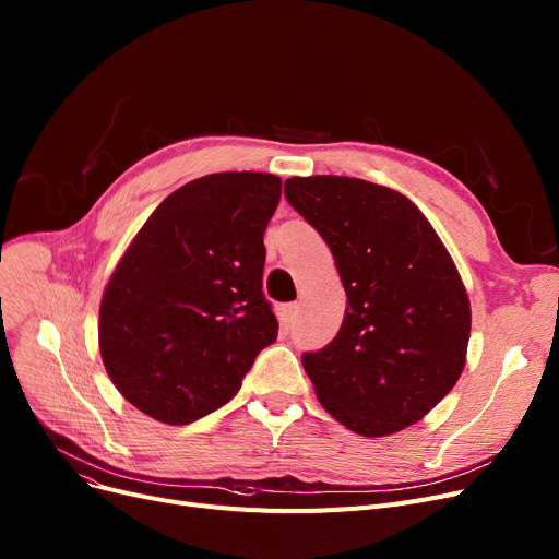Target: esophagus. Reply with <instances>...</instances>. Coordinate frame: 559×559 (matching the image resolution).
Returning <instances> with one entry per match:
<instances>
[{"instance_id":"esophagus-1","label":"esophagus","mask_w":559,"mask_h":559,"mask_svg":"<svg viewBox=\"0 0 559 559\" xmlns=\"http://www.w3.org/2000/svg\"><path fill=\"white\" fill-rule=\"evenodd\" d=\"M297 319H299V304H287V306L283 308V317H281L283 326H285V329H292V326H295Z\"/></svg>"}]
</instances>
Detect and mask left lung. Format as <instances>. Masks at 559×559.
I'll return each mask as SVG.
<instances>
[{
	"label": "left lung",
	"instance_id": "1",
	"mask_svg": "<svg viewBox=\"0 0 559 559\" xmlns=\"http://www.w3.org/2000/svg\"><path fill=\"white\" fill-rule=\"evenodd\" d=\"M285 199L329 245L346 292L340 333L301 362L348 430L417 424L464 369L472 310L455 264L417 205L348 176H295Z\"/></svg>",
	"mask_w": 559,
	"mask_h": 559
}]
</instances>
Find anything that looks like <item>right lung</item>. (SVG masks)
<instances>
[{
    "label": "right lung",
    "mask_w": 559,
    "mask_h": 559,
    "mask_svg": "<svg viewBox=\"0 0 559 559\" xmlns=\"http://www.w3.org/2000/svg\"><path fill=\"white\" fill-rule=\"evenodd\" d=\"M281 179L219 171L174 190L117 264L102 299L104 367L140 413L183 426L228 403L278 321L264 299Z\"/></svg>",
    "instance_id": "add662e5"
}]
</instances>
